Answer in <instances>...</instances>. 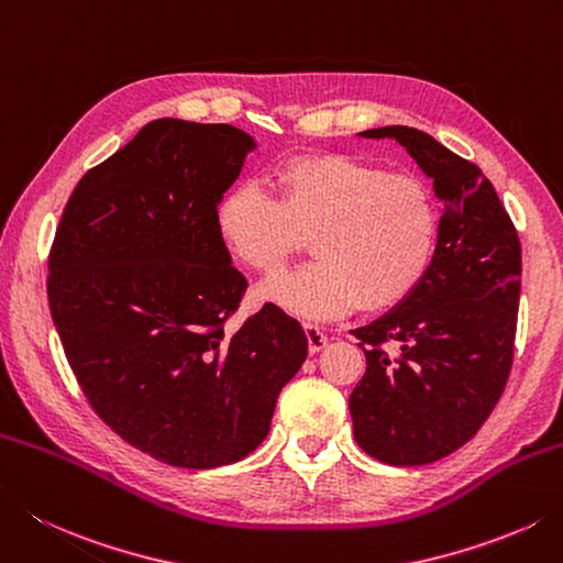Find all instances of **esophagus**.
Returning <instances> with one entry per match:
<instances>
[{"instance_id": "obj_1", "label": "esophagus", "mask_w": 563, "mask_h": 563, "mask_svg": "<svg viewBox=\"0 0 563 563\" xmlns=\"http://www.w3.org/2000/svg\"><path fill=\"white\" fill-rule=\"evenodd\" d=\"M305 336H307V346H310V354H319L329 341L322 329L314 324H305Z\"/></svg>"}]
</instances>
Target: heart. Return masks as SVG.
I'll return each mask as SVG.
<instances>
[{"mask_svg":"<svg viewBox=\"0 0 563 563\" xmlns=\"http://www.w3.org/2000/svg\"><path fill=\"white\" fill-rule=\"evenodd\" d=\"M275 200L253 183L229 190L217 231L231 256L266 278L283 273L317 230V261L263 288L268 302L305 319H336L366 300L385 310L407 300L432 268L442 212L422 178L341 153L283 163Z\"/></svg>","mask_w":563,"mask_h":563,"instance_id":"b5f03b06","label":"heart"}]
</instances>
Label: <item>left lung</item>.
<instances>
[{"instance_id":"left-lung-1","label":"left lung","mask_w":563,"mask_h":563,"mask_svg":"<svg viewBox=\"0 0 563 563\" xmlns=\"http://www.w3.org/2000/svg\"><path fill=\"white\" fill-rule=\"evenodd\" d=\"M444 205L432 268L407 300L354 329L366 373L349 398L354 437L390 466H422L464 446L510 376L522 249L510 214L476 163L420 129L380 126Z\"/></svg>"}]
</instances>
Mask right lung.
<instances>
[{
	"instance_id": "right-lung-1",
	"label": "right lung",
	"mask_w": 563,
	"mask_h": 563,
	"mask_svg": "<svg viewBox=\"0 0 563 563\" xmlns=\"http://www.w3.org/2000/svg\"><path fill=\"white\" fill-rule=\"evenodd\" d=\"M253 148L229 124L151 121L82 175L55 229L48 305L75 378L124 442L168 466L249 456L307 358L300 322L273 302L227 329L249 283L217 207Z\"/></svg>"
}]
</instances>
